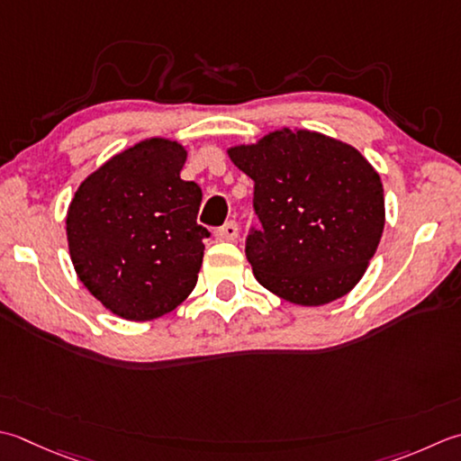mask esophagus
<instances>
[{"mask_svg": "<svg viewBox=\"0 0 461 461\" xmlns=\"http://www.w3.org/2000/svg\"><path fill=\"white\" fill-rule=\"evenodd\" d=\"M215 238L221 241H233L238 238V223L236 221H228L225 225L215 231Z\"/></svg>", "mask_w": 461, "mask_h": 461, "instance_id": "34e87169", "label": "esophagus"}]
</instances>
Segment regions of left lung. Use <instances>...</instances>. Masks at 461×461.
Segmentation results:
<instances>
[{
    "mask_svg": "<svg viewBox=\"0 0 461 461\" xmlns=\"http://www.w3.org/2000/svg\"><path fill=\"white\" fill-rule=\"evenodd\" d=\"M228 156L256 184L261 230L246 256L258 282L305 308L354 290L385 225L382 179L362 153L320 131L282 128Z\"/></svg>",
    "mask_w": 461,
    "mask_h": 461,
    "instance_id": "1",
    "label": "left lung"
}]
</instances>
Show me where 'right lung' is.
Masks as SVG:
<instances>
[{"instance_id":"right-lung-1","label":"right lung","mask_w":461,"mask_h":461,"mask_svg":"<svg viewBox=\"0 0 461 461\" xmlns=\"http://www.w3.org/2000/svg\"><path fill=\"white\" fill-rule=\"evenodd\" d=\"M187 149L146 138L115 153L68 207L69 258L79 282L117 318L149 321L194 292L203 261L202 189L184 182Z\"/></svg>"}]
</instances>
